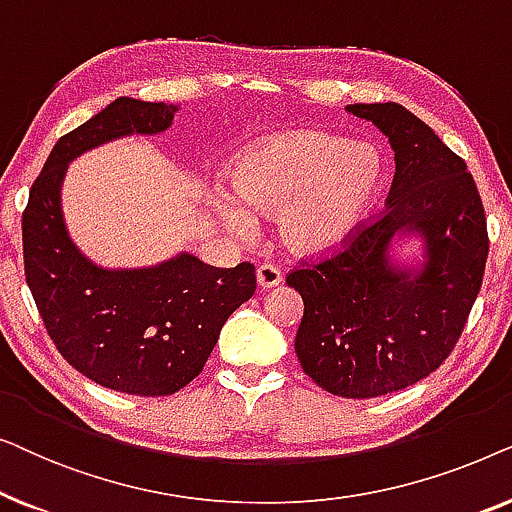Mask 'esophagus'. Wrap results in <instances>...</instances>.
Here are the masks:
<instances>
[{
    "instance_id": "obj_1",
    "label": "esophagus",
    "mask_w": 512,
    "mask_h": 512,
    "mask_svg": "<svg viewBox=\"0 0 512 512\" xmlns=\"http://www.w3.org/2000/svg\"><path fill=\"white\" fill-rule=\"evenodd\" d=\"M256 282L261 289H275V286L282 284V272H279L275 265L263 263V265H258V270H256Z\"/></svg>"
}]
</instances>
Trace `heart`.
<instances>
[{
    "label": "heart",
    "instance_id": "b5f03b06",
    "mask_svg": "<svg viewBox=\"0 0 512 512\" xmlns=\"http://www.w3.org/2000/svg\"><path fill=\"white\" fill-rule=\"evenodd\" d=\"M228 181L233 198L219 191L216 209L235 235H247L251 219H277L284 247L321 254L340 247L366 219L384 163L368 142L298 130L242 153Z\"/></svg>",
    "mask_w": 512,
    "mask_h": 512
}]
</instances>
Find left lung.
<instances>
[{
	"instance_id": "1",
	"label": "left lung",
	"mask_w": 512,
	"mask_h": 512,
	"mask_svg": "<svg viewBox=\"0 0 512 512\" xmlns=\"http://www.w3.org/2000/svg\"><path fill=\"white\" fill-rule=\"evenodd\" d=\"M347 111L394 149L387 209L286 284L305 305L296 333L305 375L335 396L375 398L424 380L457 345L482 286L487 219L464 160L415 114L396 102ZM408 232L425 240L417 273L388 261L393 237Z\"/></svg>"
}]
</instances>
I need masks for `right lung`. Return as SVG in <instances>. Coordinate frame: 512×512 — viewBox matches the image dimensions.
Here are the masks:
<instances>
[{
  "label": "right lung",
  "instance_id": "1",
  "mask_svg": "<svg viewBox=\"0 0 512 512\" xmlns=\"http://www.w3.org/2000/svg\"><path fill=\"white\" fill-rule=\"evenodd\" d=\"M174 104L118 97L53 146L23 212L25 279L69 366L132 396H170L205 368L230 314L254 296L251 263L214 268L191 254L142 270H107L76 249L60 207L67 165L125 135L172 125Z\"/></svg>",
  "mask_w": 512,
  "mask_h": 512
}]
</instances>
